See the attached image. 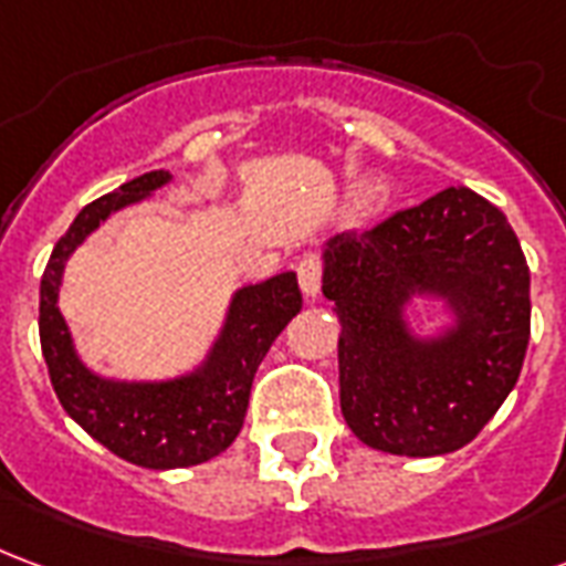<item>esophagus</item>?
Segmentation results:
<instances>
[{
    "instance_id": "obj_1",
    "label": "esophagus",
    "mask_w": 566,
    "mask_h": 566,
    "mask_svg": "<svg viewBox=\"0 0 566 566\" xmlns=\"http://www.w3.org/2000/svg\"><path fill=\"white\" fill-rule=\"evenodd\" d=\"M296 279H300V287L303 294L315 296L321 291V279H324V263L315 254H306V258L296 263Z\"/></svg>"
}]
</instances>
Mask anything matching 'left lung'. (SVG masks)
<instances>
[{"mask_svg":"<svg viewBox=\"0 0 566 566\" xmlns=\"http://www.w3.org/2000/svg\"><path fill=\"white\" fill-rule=\"evenodd\" d=\"M336 303L339 403L369 449L433 458L467 446L522 373L531 270L506 214L470 187H446L324 248ZM412 293L450 300L459 324L439 340L405 331Z\"/></svg>","mask_w":566,"mask_h":566,"instance_id":"1","label":"left lung"}]
</instances>
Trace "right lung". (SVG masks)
Returning <instances> with one entry per match:
<instances>
[{
  "instance_id": "add662e5",
  "label": "right lung",
  "mask_w": 566,
  "mask_h": 566,
  "mask_svg": "<svg viewBox=\"0 0 566 566\" xmlns=\"http://www.w3.org/2000/svg\"><path fill=\"white\" fill-rule=\"evenodd\" d=\"M166 181L169 172L163 169L145 172L84 206L51 251L39 294L42 355L63 409L117 458L148 470L209 461L239 437L260 360L303 308L296 275L282 272L235 291L221 336L197 373L175 381H105L93 376L75 355L66 321L56 308L63 266L112 211L139 202Z\"/></svg>"
}]
</instances>
